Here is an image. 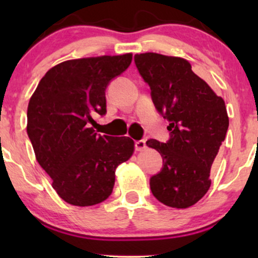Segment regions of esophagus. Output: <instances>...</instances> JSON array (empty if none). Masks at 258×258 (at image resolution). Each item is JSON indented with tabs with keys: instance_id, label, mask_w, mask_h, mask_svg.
<instances>
[{
	"instance_id": "34e87169",
	"label": "esophagus",
	"mask_w": 258,
	"mask_h": 258,
	"mask_svg": "<svg viewBox=\"0 0 258 258\" xmlns=\"http://www.w3.org/2000/svg\"><path fill=\"white\" fill-rule=\"evenodd\" d=\"M146 148H147V144H146V141H144V139H141V141L135 142V149L137 150V152H142V150H144Z\"/></svg>"
}]
</instances>
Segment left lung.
<instances>
[{
  "label": "left lung",
  "mask_w": 258,
  "mask_h": 258,
  "mask_svg": "<svg viewBox=\"0 0 258 258\" xmlns=\"http://www.w3.org/2000/svg\"><path fill=\"white\" fill-rule=\"evenodd\" d=\"M135 63L149 85L155 109L170 121L166 143L147 141L162 158L160 172L150 177V189L160 203L185 209L211 185L210 170L229 126L226 104L185 59L143 53L135 55Z\"/></svg>",
  "instance_id": "left-lung-1"
}]
</instances>
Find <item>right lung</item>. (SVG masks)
<instances>
[{
  "mask_svg": "<svg viewBox=\"0 0 258 258\" xmlns=\"http://www.w3.org/2000/svg\"><path fill=\"white\" fill-rule=\"evenodd\" d=\"M132 60L131 53L67 60L38 82L28 106V131L36 160L59 197L92 206L110 197L117 166L131 158L128 137L96 133L97 114H106L105 90Z\"/></svg>",
  "mask_w": 258,
  "mask_h": 258,
  "instance_id": "add662e5",
  "label": "right lung"
}]
</instances>
